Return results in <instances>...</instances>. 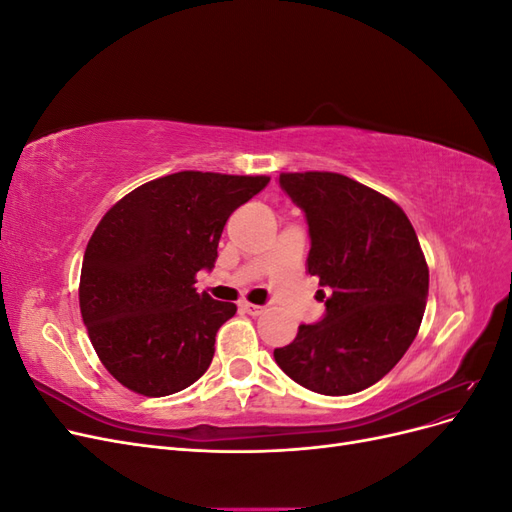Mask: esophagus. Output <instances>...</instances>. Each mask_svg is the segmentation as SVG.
I'll use <instances>...</instances> for the list:
<instances>
[{
  "mask_svg": "<svg viewBox=\"0 0 512 512\" xmlns=\"http://www.w3.org/2000/svg\"><path fill=\"white\" fill-rule=\"evenodd\" d=\"M241 309H243V314H250V316H260L262 312H265V307L254 305V303H243Z\"/></svg>",
  "mask_w": 512,
  "mask_h": 512,
  "instance_id": "34e87169",
  "label": "esophagus"
}]
</instances>
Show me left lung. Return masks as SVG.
<instances>
[{
  "instance_id": "8db88e82",
  "label": "left lung",
  "mask_w": 512,
  "mask_h": 512,
  "mask_svg": "<svg viewBox=\"0 0 512 512\" xmlns=\"http://www.w3.org/2000/svg\"><path fill=\"white\" fill-rule=\"evenodd\" d=\"M309 226L307 271L320 277L322 320L301 324L275 363L305 389L352 395L399 363L421 327L429 269L397 203L337 173H282Z\"/></svg>"
}]
</instances>
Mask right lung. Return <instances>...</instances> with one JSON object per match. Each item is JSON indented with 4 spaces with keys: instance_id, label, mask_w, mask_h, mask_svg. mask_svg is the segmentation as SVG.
<instances>
[{
    "instance_id": "add662e5",
    "label": "right lung",
    "mask_w": 512,
    "mask_h": 512,
    "mask_svg": "<svg viewBox=\"0 0 512 512\" xmlns=\"http://www.w3.org/2000/svg\"><path fill=\"white\" fill-rule=\"evenodd\" d=\"M269 177L181 170L143 183L91 235L79 286L91 346L119 384L145 397L188 389L211 365L237 305L196 292L230 213Z\"/></svg>"
}]
</instances>
